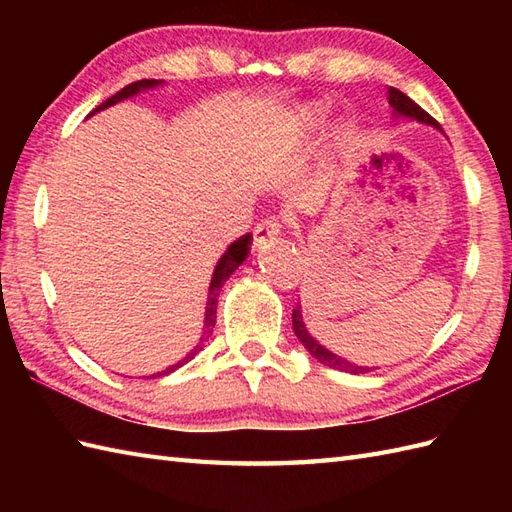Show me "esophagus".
Returning a JSON list of instances; mask_svg holds the SVG:
<instances>
[{
    "label": "esophagus",
    "mask_w": 512,
    "mask_h": 512,
    "mask_svg": "<svg viewBox=\"0 0 512 512\" xmlns=\"http://www.w3.org/2000/svg\"><path fill=\"white\" fill-rule=\"evenodd\" d=\"M279 233H281V222L277 220V217H268V220L259 222L255 226V231H253V244H255V248L266 244L268 239H275Z\"/></svg>",
    "instance_id": "esophagus-1"
}]
</instances>
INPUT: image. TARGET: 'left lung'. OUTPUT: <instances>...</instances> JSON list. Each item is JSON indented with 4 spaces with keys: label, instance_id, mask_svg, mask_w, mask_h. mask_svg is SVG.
<instances>
[{
    "label": "left lung",
    "instance_id": "left-lung-1",
    "mask_svg": "<svg viewBox=\"0 0 512 512\" xmlns=\"http://www.w3.org/2000/svg\"><path fill=\"white\" fill-rule=\"evenodd\" d=\"M387 101L391 105V112H394L396 118H407V121H416V123H422V125H431L440 129L436 118H431L427 112L422 110L420 105L413 103L407 94H402L400 90L396 88H389L387 90ZM292 330H295L297 339L301 341V345L306 347V350L317 358V361L325 367H332V369H341V372H347V374H367L372 372V369L376 367H367V365H356L352 361H347V358L339 356L330 352L328 347H323L314 336L308 332L306 323H303V314H301V306L297 303V308L292 310Z\"/></svg>",
    "mask_w": 512,
    "mask_h": 512
}]
</instances>
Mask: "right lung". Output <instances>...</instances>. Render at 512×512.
<instances>
[{
	"mask_svg": "<svg viewBox=\"0 0 512 512\" xmlns=\"http://www.w3.org/2000/svg\"><path fill=\"white\" fill-rule=\"evenodd\" d=\"M158 85H165V81L143 79V81H136V83H132V85H127V88H123L121 92H116V94L112 96V99H107L105 103H101L99 107H96V110H94L90 116H94L96 112H101V110H107V107H112V105L121 103V101H125V99H132V96H136V94H140V92L154 90V88H158ZM250 242H253V235H242L239 239H235V242L226 248V253L220 257V262H217V266H215V270H213V277H211V284H209V297H206L204 328H202L200 341L195 343L193 350H191L187 356H184V358H180L178 363L169 365L167 369H162V372L151 374L149 378L167 376V374H171V372H176L178 367L187 365L195 354H200V352L204 350V343L209 341V336L213 334L215 312H217V297H220V290H222V286L228 281V277H231V275L235 273V270L246 262V257H248V253H250Z\"/></svg>",
	"mask_w": 512,
	"mask_h": 512,
	"instance_id": "obj_1",
	"label": "right lung"
}]
</instances>
